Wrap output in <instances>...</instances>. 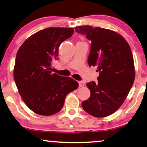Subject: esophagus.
Here are the masks:
<instances>
[{
	"instance_id": "34e87169",
	"label": "esophagus",
	"mask_w": 147,
	"mask_h": 147,
	"mask_svg": "<svg viewBox=\"0 0 147 147\" xmlns=\"http://www.w3.org/2000/svg\"><path fill=\"white\" fill-rule=\"evenodd\" d=\"M78 84H79L80 87H82V86H84V83L82 81H78Z\"/></svg>"
}]
</instances>
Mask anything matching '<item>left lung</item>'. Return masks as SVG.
I'll return each mask as SVG.
<instances>
[{
    "label": "left lung",
    "instance_id": "8db88e82",
    "mask_svg": "<svg viewBox=\"0 0 147 147\" xmlns=\"http://www.w3.org/2000/svg\"><path fill=\"white\" fill-rule=\"evenodd\" d=\"M76 32L91 41L89 67H96L97 82L86 83L90 96L82 107L95 117L112 115L123 105L135 80V65L127 40L113 30L91 26H79Z\"/></svg>",
    "mask_w": 147,
    "mask_h": 147
}]
</instances>
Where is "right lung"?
Listing matches in <instances>:
<instances>
[{
    "label": "right lung",
    "mask_w": 147,
    "mask_h": 147,
    "mask_svg": "<svg viewBox=\"0 0 147 147\" xmlns=\"http://www.w3.org/2000/svg\"><path fill=\"white\" fill-rule=\"evenodd\" d=\"M74 33L73 28L51 27L39 30L24 41L16 53L14 78L18 92L28 108L51 116L63 107L67 95L78 86L71 77L53 73L60 45Z\"/></svg>",
    "instance_id": "obj_1"
}]
</instances>
